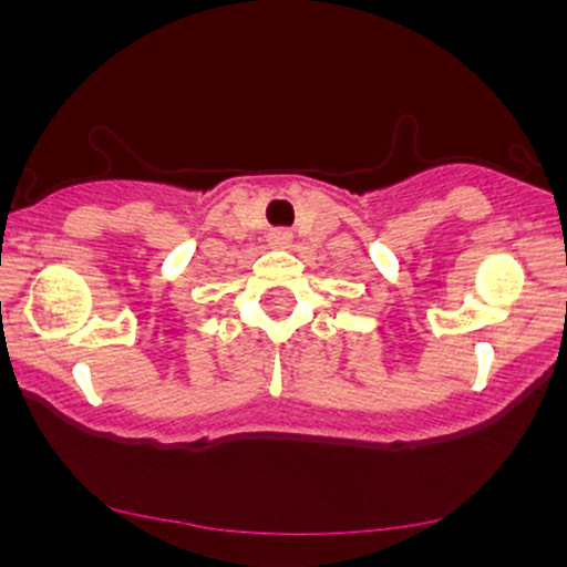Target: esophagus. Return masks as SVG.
<instances>
[{"label": "esophagus", "mask_w": 567, "mask_h": 567, "mask_svg": "<svg viewBox=\"0 0 567 567\" xmlns=\"http://www.w3.org/2000/svg\"><path fill=\"white\" fill-rule=\"evenodd\" d=\"M271 245L275 247H288L292 243V234L288 229H275L271 231Z\"/></svg>", "instance_id": "34e87169"}]
</instances>
